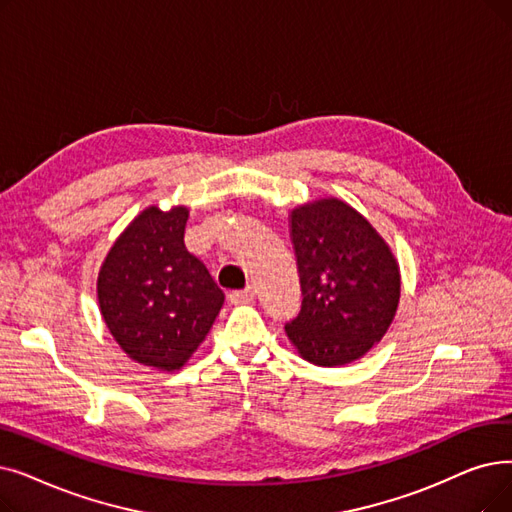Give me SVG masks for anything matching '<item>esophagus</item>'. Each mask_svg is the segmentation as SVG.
I'll return each instance as SVG.
<instances>
[{
    "mask_svg": "<svg viewBox=\"0 0 512 512\" xmlns=\"http://www.w3.org/2000/svg\"><path fill=\"white\" fill-rule=\"evenodd\" d=\"M255 299V288L253 286H247L244 288V291H232V293H228V301L230 303H236V305H240V303H251Z\"/></svg>",
    "mask_w": 512,
    "mask_h": 512,
    "instance_id": "34e87169",
    "label": "esophagus"
}]
</instances>
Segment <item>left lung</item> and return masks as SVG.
<instances>
[{
    "mask_svg": "<svg viewBox=\"0 0 512 512\" xmlns=\"http://www.w3.org/2000/svg\"><path fill=\"white\" fill-rule=\"evenodd\" d=\"M301 311L284 326L303 360L332 368L360 360L391 326L399 265L370 221L339 198L291 211Z\"/></svg>",
    "mask_w": 512,
    "mask_h": 512,
    "instance_id": "obj_1",
    "label": "left lung"
}]
</instances>
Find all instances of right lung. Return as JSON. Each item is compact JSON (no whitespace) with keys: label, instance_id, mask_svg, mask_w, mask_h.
I'll list each match as a JSON object with an SVG mask.
<instances>
[{"label":"right lung","instance_id":"obj_1","mask_svg":"<svg viewBox=\"0 0 512 512\" xmlns=\"http://www.w3.org/2000/svg\"><path fill=\"white\" fill-rule=\"evenodd\" d=\"M186 207L144 209L110 247L98 274L100 314L144 366L180 370L211 330L224 293L188 253Z\"/></svg>","mask_w":512,"mask_h":512}]
</instances>
